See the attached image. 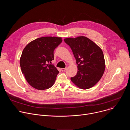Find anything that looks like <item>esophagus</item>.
<instances>
[{
    "mask_svg": "<svg viewBox=\"0 0 130 130\" xmlns=\"http://www.w3.org/2000/svg\"><path fill=\"white\" fill-rule=\"evenodd\" d=\"M66 70V68H62L61 70L62 71H65Z\"/></svg>",
    "mask_w": 130,
    "mask_h": 130,
    "instance_id": "obj_1",
    "label": "esophagus"
}]
</instances>
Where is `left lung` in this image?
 I'll list each match as a JSON object with an SVG mask.
<instances>
[{"label": "left lung", "mask_w": 130, "mask_h": 130, "mask_svg": "<svg viewBox=\"0 0 130 130\" xmlns=\"http://www.w3.org/2000/svg\"><path fill=\"white\" fill-rule=\"evenodd\" d=\"M64 42L70 47L78 65L77 75L71 81L80 88L94 86L104 73L105 64L102 49L85 36L66 38Z\"/></svg>", "instance_id": "1"}]
</instances>
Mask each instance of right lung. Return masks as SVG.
<instances>
[{"label": "right lung", "mask_w": 130, "mask_h": 130, "mask_svg": "<svg viewBox=\"0 0 130 130\" xmlns=\"http://www.w3.org/2000/svg\"><path fill=\"white\" fill-rule=\"evenodd\" d=\"M62 42L60 37L45 36L29 43L24 49L20 59L22 73L33 87L39 90L50 88L59 71L53 65V52Z\"/></svg>", "instance_id": "1"}]
</instances>
